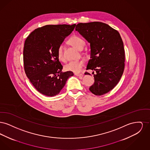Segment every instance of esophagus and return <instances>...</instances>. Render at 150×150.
<instances>
[{
	"label": "esophagus",
	"instance_id": "1",
	"mask_svg": "<svg viewBox=\"0 0 150 150\" xmlns=\"http://www.w3.org/2000/svg\"><path fill=\"white\" fill-rule=\"evenodd\" d=\"M74 75H76V76H80V77H82V76H83V74H81L75 73Z\"/></svg>",
	"mask_w": 150,
	"mask_h": 150
}]
</instances>
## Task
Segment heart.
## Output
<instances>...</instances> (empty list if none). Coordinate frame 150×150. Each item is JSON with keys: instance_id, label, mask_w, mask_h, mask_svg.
Instances as JSON below:
<instances>
[{"instance_id": "1", "label": "heart", "mask_w": 150, "mask_h": 150, "mask_svg": "<svg viewBox=\"0 0 150 150\" xmlns=\"http://www.w3.org/2000/svg\"><path fill=\"white\" fill-rule=\"evenodd\" d=\"M68 43L79 50H81L86 45L85 40L77 35L72 36L69 40ZM57 56L61 61H64V46L62 45H59L57 50ZM84 64L85 62L83 59L74 60L66 64L64 66V69L67 71L79 73L81 71Z\"/></svg>"}]
</instances>
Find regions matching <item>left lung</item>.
I'll return each instance as SVG.
<instances>
[{"mask_svg":"<svg viewBox=\"0 0 150 150\" xmlns=\"http://www.w3.org/2000/svg\"><path fill=\"white\" fill-rule=\"evenodd\" d=\"M90 43L91 59L86 70L96 72L89 90L96 96L111 91L117 84L125 66V51L119 33L100 22L79 23L75 28ZM86 75H91L86 72Z\"/></svg>","mask_w":150,"mask_h":150,"instance_id":"left-lung-1","label":"left lung"}]
</instances>
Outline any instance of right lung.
<instances>
[{"label":"right lung","instance_id":"right-lung-1","mask_svg":"<svg viewBox=\"0 0 150 150\" xmlns=\"http://www.w3.org/2000/svg\"><path fill=\"white\" fill-rule=\"evenodd\" d=\"M75 26L45 25L31 32L25 42V71L36 89L46 96L58 94L67 80L74 75L72 71L62 72L57 50Z\"/></svg>","mask_w":150,"mask_h":150}]
</instances>
